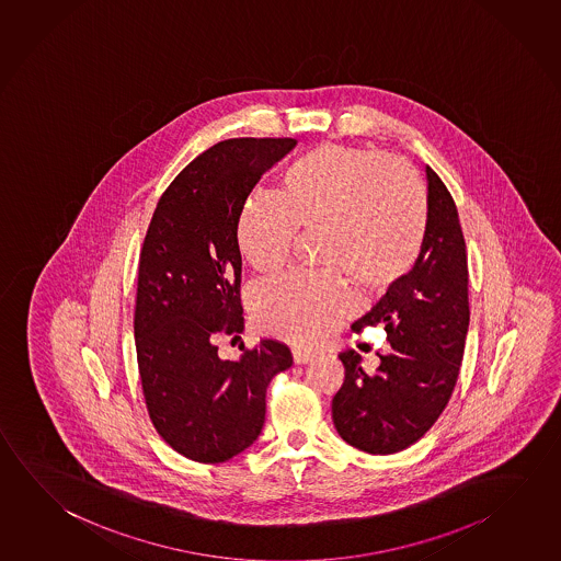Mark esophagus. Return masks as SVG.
Wrapping results in <instances>:
<instances>
[{"label": "esophagus", "mask_w": 561, "mask_h": 561, "mask_svg": "<svg viewBox=\"0 0 561 561\" xmlns=\"http://www.w3.org/2000/svg\"><path fill=\"white\" fill-rule=\"evenodd\" d=\"M314 354L311 351H305V348H295L294 351V363L295 364H307L313 360Z\"/></svg>", "instance_id": "esophagus-1"}]
</instances>
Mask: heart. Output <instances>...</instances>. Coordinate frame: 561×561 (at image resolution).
<instances>
[{"label":"heart","mask_w":561,"mask_h":561,"mask_svg":"<svg viewBox=\"0 0 561 561\" xmlns=\"http://www.w3.org/2000/svg\"><path fill=\"white\" fill-rule=\"evenodd\" d=\"M295 228H323L324 266L343 270L364 291L383 294L422 252L425 187L402 161L324 144L284 169L276 197L248 201L238 222L242 256L256 272L276 274L289 260ZM353 307V291L336 272L289 274L252 295L257 327L301 344L327 341Z\"/></svg>","instance_id":"1"}]
</instances>
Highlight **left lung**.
I'll list each match as a JSON object with an SVG mask.
<instances>
[{
  "label": "left lung",
  "mask_w": 561,
  "mask_h": 561,
  "mask_svg": "<svg viewBox=\"0 0 561 561\" xmlns=\"http://www.w3.org/2000/svg\"><path fill=\"white\" fill-rule=\"evenodd\" d=\"M427 228L415 266L390 287L358 329L382 323L392 353L376 374L360 354H339L344 382L333 398V422L344 442L370 455H392L430 432L451 398L469 329V272L451 193L430 165Z\"/></svg>",
  "instance_id": "obj_1"
}]
</instances>
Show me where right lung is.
<instances>
[{
  "instance_id": "right-lung-1",
  "label": "right lung",
  "mask_w": 561,
  "mask_h": 561,
  "mask_svg": "<svg viewBox=\"0 0 561 561\" xmlns=\"http://www.w3.org/2000/svg\"><path fill=\"white\" fill-rule=\"evenodd\" d=\"M297 141H220L193 159L159 198L139 256L136 351L149 417L191 461L222 462L256 442L266 388L291 364L266 339L238 360L217 341L244 331L238 222L252 188Z\"/></svg>"
}]
</instances>
